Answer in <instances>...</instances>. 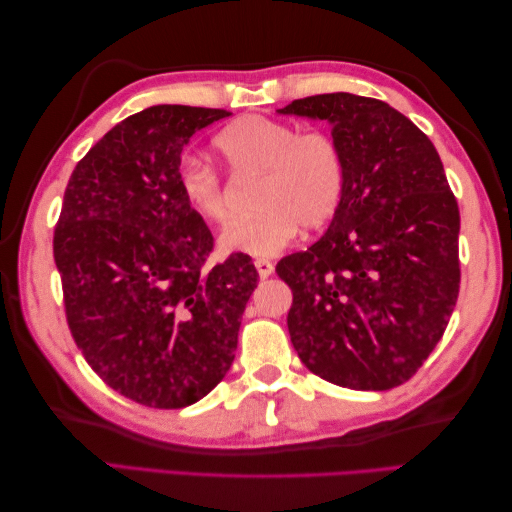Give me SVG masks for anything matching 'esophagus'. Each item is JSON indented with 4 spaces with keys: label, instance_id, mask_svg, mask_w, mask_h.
Segmentation results:
<instances>
[{
    "label": "esophagus",
    "instance_id": "obj_1",
    "mask_svg": "<svg viewBox=\"0 0 512 512\" xmlns=\"http://www.w3.org/2000/svg\"><path fill=\"white\" fill-rule=\"evenodd\" d=\"M255 268H257V273L262 279H266V277L275 273V264L270 262V259H255Z\"/></svg>",
    "mask_w": 512,
    "mask_h": 512
}]
</instances>
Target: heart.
Listing matches in <instances>:
<instances>
[{
  "instance_id": "b5f03b06",
  "label": "heart",
  "mask_w": 512,
  "mask_h": 512,
  "mask_svg": "<svg viewBox=\"0 0 512 512\" xmlns=\"http://www.w3.org/2000/svg\"><path fill=\"white\" fill-rule=\"evenodd\" d=\"M213 147L233 173H262L255 215L237 217L220 233L224 253L273 257L306 228H319L339 211L345 193V158L336 138L321 129L266 116H244L215 136ZM178 184L189 209L206 222H224V182L209 162L184 158Z\"/></svg>"
}]
</instances>
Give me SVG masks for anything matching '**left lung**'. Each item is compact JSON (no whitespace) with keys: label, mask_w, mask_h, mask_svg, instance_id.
<instances>
[{"label":"left lung","mask_w":512,"mask_h":512,"mask_svg":"<svg viewBox=\"0 0 512 512\" xmlns=\"http://www.w3.org/2000/svg\"><path fill=\"white\" fill-rule=\"evenodd\" d=\"M277 112L328 121L345 158L328 233L277 264L292 290L290 341L328 383L398 387L442 339L460 292V211L442 160L378 99L317 94Z\"/></svg>","instance_id":"obj_1"}]
</instances>
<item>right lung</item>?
<instances>
[{
  "label": "right lung",
  "mask_w": 512,
  "mask_h": 512,
  "mask_svg": "<svg viewBox=\"0 0 512 512\" xmlns=\"http://www.w3.org/2000/svg\"><path fill=\"white\" fill-rule=\"evenodd\" d=\"M226 110L154 105L112 127L74 167L57 228L65 317L103 383L154 409L204 398L237 350L257 270L206 268L213 235L184 202L182 147Z\"/></svg>",
  "instance_id": "obj_1"
}]
</instances>
